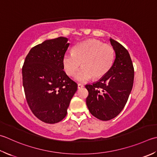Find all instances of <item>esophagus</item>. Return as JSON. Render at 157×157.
Returning a JSON list of instances; mask_svg holds the SVG:
<instances>
[{"label":"esophagus","mask_w":157,"mask_h":157,"mask_svg":"<svg viewBox=\"0 0 157 157\" xmlns=\"http://www.w3.org/2000/svg\"><path fill=\"white\" fill-rule=\"evenodd\" d=\"M83 87H84V85H83V84H78V88L79 89L82 88Z\"/></svg>","instance_id":"34e87169"}]
</instances>
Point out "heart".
Here are the masks:
<instances>
[{
  "mask_svg": "<svg viewBox=\"0 0 157 157\" xmlns=\"http://www.w3.org/2000/svg\"><path fill=\"white\" fill-rule=\"evenodd\" d=\"M114 58V49L111 45L97 39H88L77 44L73 52L64 54L63 64L67 75L73 76L81 64L82 68L75 79L84 82L92 78L97 79L105 76L112 67Z\"/></svg>",
  "mask_w": 157,
  "mask_h": 157,
  "instance_id": "1",
  "label": "heart"
}]
</instances>
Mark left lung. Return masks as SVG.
Listing matches in <instances>:
<instances>
[{
	"label": "left lung",
	"instance_id": "1",
	"mask_svg": "<svg viewBox=\"0 0 157 157\" xmlns=\"http://www.w3.org/2000/svg\"><path fill=\"white\" fill-rule=\"evenodd\" d=\"M109 41L116 54L112 67L99 81L85 86L88 91L89 111L104 121L116 117L123 109L134 80V68L128 52L118 41L111 38Z\"/></svg>",
	"mask_w": 157,
	"mask_h": 157
}]
</instances>
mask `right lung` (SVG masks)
I'll list each match as a JSON object with an SVG mask.
<instances>
[{
    "mask_svg": "<svg viewBox=\"0 0 157 157\" xmlns=\"http://www.w3.org/2000/svg\"><path fill=\"white\" fill-rule=\"evenodd\" d=\"M60 36L46 40L30 50L22 67L28 104L40 121L48 124L65 117L78 84L64 71L63 58L69 44Z\"/></svg>",
    "mask_w": 157,
    "mask_h": 157,
    "instance_id": "1",
    "label": "right lung"
}]
</instances>
